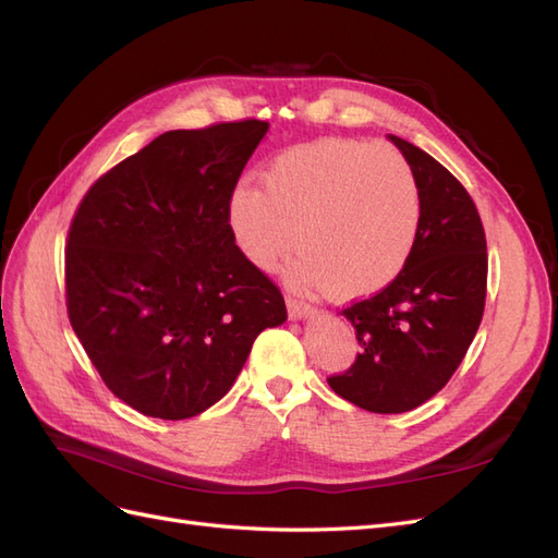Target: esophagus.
Wrapping results in <instances>:
<instances>
[{"label":"esophagus","instance_id":"34e87169","mask_svg":"<svg viewBox=\"0 0 558 558\" xmlns=\"http://www.w3.org/2000/svg\"><path fill=\"white\" fill-rule=\"evenodd\" d=\"M286 307H289V316L295 318V320L314 316V307L307 305V302L295 300V298H286Z\"/></svg>","mask_w":558,"mask_h":558}]
</instances>
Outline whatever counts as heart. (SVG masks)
Wrapping results in <instances>:
<instances>
[{
    "instance_id": "heart-1",
    "label": "heart",
    "mask_w": 558,
    "mask_h": 558,
    "mask_svg": "<svg viewBox=\"0 0 558 558\" xmlns=\"http://www.w3.org/2000/svg\"><path fill=\"white\" fill-rule=\"evenodd\" d=\"M226 223L258 269H275L295 246L298 283L337 298L384 291L410 263L421 226V193L398 150L359 140H324L283 150L263 185L232 189Z\"/></svg>"
}]
</instances>
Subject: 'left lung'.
<instances>
[{"mask_svg": "<svg viewBox=\"0 0 558 558\" xmlns=\"http://www.w3.org/2000/svg\"><path fill=\"white\" fill-rule=\"evenodd\" d=\"M412 167L421 226L393 283L342 316L356 330V363L328 379L332 391L375 414H402L451 379L482 324L486 238L475 202L426 150L388 134Z\"/></svg>", "mask_w": 558, "mask_h": 558, "instance_id": "8db88e82", "label": "left lung"}]
</instances>
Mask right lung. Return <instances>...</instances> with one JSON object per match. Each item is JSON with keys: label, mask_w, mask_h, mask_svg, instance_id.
<instances>
[{"label": "right lung", "mask_w": 558, "mask_h": 558, "mask_svg": "<svg viewBox=\"0 0 558 558\" xmlns=\"http://www.w3.org/2000/svg\"><path fill=\"white\" fill-rule=\"evenodd\" d=\"M265 121L172 130L83 197L66 238V312L116 398L179 421L221 400L253 340L281 326L277 286L234 246L228 197Z\"/></svg>", "instance_id": "1"}]
</instances>
